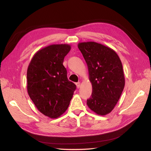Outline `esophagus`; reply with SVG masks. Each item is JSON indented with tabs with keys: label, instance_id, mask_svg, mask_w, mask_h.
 <instances>
[{
	"label": "esophagus",
	"instance_id": "1",
	"mask_svg": "<svg viewBox=\"0 0 151 151\" xmlns=\"http://www.w3.org/2000/svg\"><path fill=\"white\" fill-rule=\"evenodd\" d=\"M76 86H77V89H79V88H80V85H81V84H80L79 82H78V83H76Z\"/></svg>",
	"mask_w": 151,
	"mask_h": 151
}]
</instances>
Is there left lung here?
Returning a JSON list of instances; mask_svg holds the SVG:
<instances>
[{
	"mask_svg": "<svg viewBox=\"0 0 151 151\" xmlns=\"http://www.w3.org/2000/svg\"><path fill=\"white\" fill-rule=\"evenodd\" d=\"M88 65L93 91L87 104L99 115L110 113L125 86L122 63L111 48L94 42L78 44Z\"/></svg>",
	"mask_w": 151,
	"mask_h": 151,
	"instance_id": "1",
	"label": "left lung"
}]
</instances>
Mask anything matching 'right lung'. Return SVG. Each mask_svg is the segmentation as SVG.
<instances>
[{"mask_svg":"<svg viewBox=\"0 0 151 151\" xmlns=\"http://www.w3.org/2000/svg\"><path fill=\"white\" fill-rule=\"evenodd\" d=\"M67 44L52 45L36 52L27 70V89L38 110L56 118L68 107L76 86L67 79L63 65L70 50Z\"/></svg>","mask_w":151,"mask_h":151,"instance_id":"obj_1","label":"right lung"}]
</instances>
